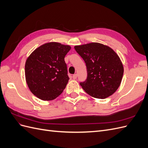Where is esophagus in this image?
Returning a JSON list of instances; mask_svg holds the SVG:
<instances>
[{"label":"esophagus","instance_id":"1","mask_svg":"<svg viewBox=\"0 0 148 148\" xmlns=\"http://www.w3.org/2000/svg\"><path fill=\"white\" fill-rule=\"evenodd\" d=\"M73 78L74 79H77V74L73 75Z\"/></svg>","mask_w":148,"mask_h":148}]
</instances>
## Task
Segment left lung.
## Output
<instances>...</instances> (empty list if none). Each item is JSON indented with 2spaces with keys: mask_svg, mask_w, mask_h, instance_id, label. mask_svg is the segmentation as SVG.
<instances>
[{
  "mask_svg": "<svg viewBox=\"0 0 148 148\" xmlns=\"http://www.w3.org/2000/svg\"><path fill=\"white\" fill-rule=\"evenodd\" d=\"M76 51L86 65L87 79L80 83L91 96L106 99L117 90L123 75V66L112 49L99 42L75 46Z\"/></svg>",
  "mask_w": 148,
  "mask_h": 148,
  "instance_id": "left-lung-1",
  "label": "left lung"
}]
</instances>
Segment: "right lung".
<instances>
[{
	"label": "right lung",
	"mask_w": 148,
	"mask_h": 148,
	"mask_svg": "<svg viewBox=\"0 0 148 148\" xmlns=\"http://www.w3.org/2000/svg\"><path fill=\"white\" fill-rule=\"evenodd\" d=\"M71 49L69 45L50 42L40 46L25 62V78L31 92L43 101L55 99L69 82L64 60Z\"/></svg>",
	"instance_id": "obj_1"
}]
</instances>
